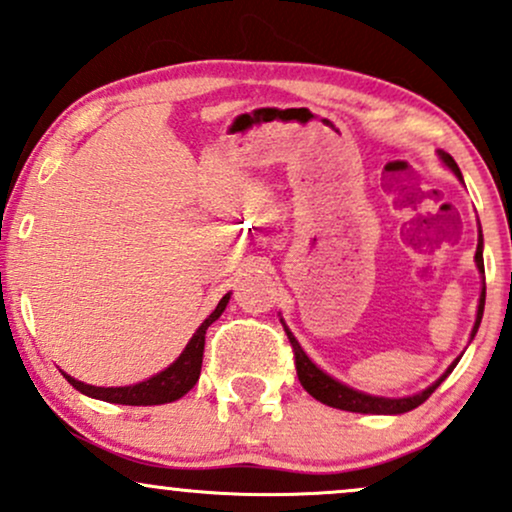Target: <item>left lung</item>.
Returning <instances> with one entry per match:
<instances>
[{
	"instance_id": "left-lung-1",
	"label": "left lung",
	"mask_w": 512,
	"mask_h": 512,
	"mask_svg": "<svg viewBox=\"0 0 512 512\" xmlns=\"http://www.w3.org/2000/svg\"><path fill=\"white\" fill-rule=\"evenodd\" d=\"M438 158L440 161L448 166L452 173L457 175V180H462V173L460 168H457V163L452 161L450 154H445V151H438ZM474 262H477V269L479 274H484V238H481V228H479V243H477V255H474ZM484 303H486V281L481 279V293H479V305H477V320H474V327H472V337L477 334L479 325H481V315H484ZM281 325H284L286 334H289V342L293 346V354H296V373H298V380H301L303 390L308 392V395H313L317 402L327 404V407H334V409H344V411H356V414H404V411H411L416 409L419 404H424L428 397L436 392V387L443 383L445 378L455 370L457 363H460L462 356H457L455 361L450 363L448 370H445L443 375L436 380L433 385H428L426 390L416 392V395H407V397H380V395H368V392H361V390H354V387L339 383L337 378H332L330 373H325L317 363L310 361V356L305 354L303 346L298 344V339L293 337V332L286 327V322L281 320Z\"/></svg>"
}]
</instances>
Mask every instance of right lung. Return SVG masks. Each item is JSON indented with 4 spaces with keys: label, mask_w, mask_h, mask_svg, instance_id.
<instances>
[{
    "label": "right lung",
    "mask_w": 512,
    "mask_h": 512,
    "mask_svg": "<svg viewBox=\"0 0 512 512\" xmlns=\"http://www.w3.org/2000/svg\"><path fill=\"white\" fill-rule=\"evenodd\" d=\"M228 301H231V293L221 298L219 305L214 308L207 320L197 327V332L192 334V339L187 342L182 354L175 358L173 363L161 373L151 375V378L142 380V383L134 385H125V387H96V385H86L81 380L72 378L62 370V375L67 378V383L79 390L81 395L93 397V399H103V402L110 404H129V407H151V404H168L180 399L182 395L195 387L199 380V370H202V356H204V334H207L209 325L214 320H219L223 310H226Z\"/></svg>",
    "instance_id": "right-lung-1"
}]
</instances>
